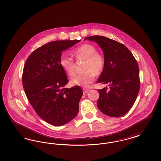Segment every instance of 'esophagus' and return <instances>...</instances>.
<instances>
[{"mask_svg": "<svg viewBox=\"0 0 161 161\" xmlns=\"http://www.w3.org/2000/svg\"><path fill=\"white\" fill-rule=\"evenodd\" d=\"M83 93H87V92L89 91V89H83Z\"/></svg>", "mask_w": 161, "mask_h": 161, "instance_id": "34e87169", "label": "esophagus"}]
</instances>
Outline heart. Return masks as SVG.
Returning a JSON list of instances; mask_svg holds the SVG:
<instances>
[{
    "instance_id": "obj_1",
    "label": "heart",
    "mask_w": 161,
    "mask_h": 161,
    "mask_svg": "<svg viewBox=\"0 0 161 161\" xmlns=\"http://www.w3.org/2000/svg\"><path fill=\"white\" fill-rule=\"evenodd\" d=\"M72 55L77 61L84 60L82 73L73 78L70 83L83 87H89L94 81L96 75L100 74L104 69L106 59L104 55L97 51L93 45L84 43L72 51ZM60 65L69 77H73L75 73V64L70 58L62 55L60 58Z\"/></svg>"
}]
</instances>
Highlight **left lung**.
<instances>
[{
    "label": "left lung",
    "mask_w": 161,
    "mask_h": 161,
    "mask_svg": "<svg viewBox=\"0 0 161 161\" xmlns=\"http://www.w3.org/2000/svg\"><path fill=\"white\" fill-rule=\"evenodd\" d=\"M97 42L103 51L106 59L104 69L97 81L108 84L98 91L97 106L104 114L121 117L127 114L134 104L140 89L138 63L130 50L122 43L104 36L86 37Z\"/></svg>",
    "instance_id": "left-lung-1"
}]
</instances>
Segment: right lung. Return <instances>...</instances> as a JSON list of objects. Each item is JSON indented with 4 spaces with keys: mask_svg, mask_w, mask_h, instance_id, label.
<instances>
[{
    "mask_svg": "<svg viewBox=\"0 0 161 161\" xmlns=\"http://www.w3.org/2000/svg\"><path fill=\"white\" fill-rule=\"evenodd\" d=\"M81 40H57L34 51L26 60L22 84L27 98L46 123L61 126L77 116L83 93L79 86L65 88L69 82L60 65L61 53Z\"/></svg>",
    "mask_w": 161,
    "mask_h": 161,
    "instance_id": "1",
    "label": "right lung"
}]
</instances>
